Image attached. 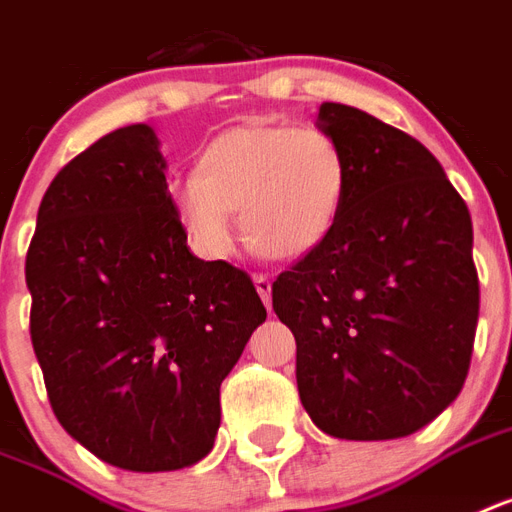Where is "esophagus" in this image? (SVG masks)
Listing matches in <instances>:
<instances>
[{
  "label": "esophagus",
  "mask_w": 512,
  "mask_h": 512,
  "mask_svg": "<svg viewBox=\"0 0 512 512\" xmlns=\"http://www.w3.org/2000/svg\"><path fill=\"white\" fill-rule=\"evenodd\" d=\"M255 289H257V294H260V299L265 302V307H270V278L263 276V273H257Z\"/></svg>",
  "instance_id": "1"
}]
</instances>
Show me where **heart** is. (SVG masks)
I'll list each match as a JSON object with an SVG mask.
<instances>
[{
  "mask_svg": "<svg viewBox=\"0 0 512 512\" xmlns=\"http://www.w3.org/2000/svg\"><path fill=\"white\" fill-rule=\"evenodd\" d=\"M350 160L334 134L315 126L244 123L210 139L194 178L173 189V207L199 255L234 247L231 215L257 252L276 260L310 255L342 218Z\"/></svg>",
  "mask_w": 512,
  "mask_h": 512,
  "instance_id": "b5f03b06",
  "label": "heart"
}]
</instances>
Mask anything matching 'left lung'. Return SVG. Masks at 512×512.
Wrapping results in <instances>:
<instances>
[{
	"mask_svg": "<svg viewBox=\"0 0 512 512\" xmlns=\"http://www.w3.org/2000/svg\"><path fill=\"white\" fill-rule=\"evenodd\" d=\"M350 160L331 236L273 281L297 339V389L326 434L397 439L460 394L479 323L471 213L442 165L400 128L323 102Z\"/></svg>",
	"mask_w": 512,
	"mask_h": 512,
	"instance_id": "8db88e82",
	"label": "left lung"
}]
</instances>
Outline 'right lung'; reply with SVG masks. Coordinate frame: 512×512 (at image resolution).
<instances>
[{
	"instance_id": "add662e5",
	"label": "right lung",
	"mask_w": 512,
	"mask_h": 512,
	"mask_svg": "<svg viewBox=\"0 0 512 512\" xmlns=\"http://www.w3.org/2000/svg\"><path fill=\"white\" fill-rule=\"evenodd\" d=\"M155 131H112L52 178L28 244L31 342L76 442L126 471L213 450L220 384L265 307L252 278L189 252Z\"/></svg>"
}]
</instances>
